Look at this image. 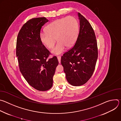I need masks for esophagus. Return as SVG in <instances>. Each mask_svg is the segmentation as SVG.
Returning a JSON list of instances; mask_svg holds the SVG:
<instances>
[{"label":"esophagus","mask_w":121,"mask_h":121,"mask_svg":"<svg viewBox=\"0 0 121 121\" xmlns=\"http://www.w3.org/2000/svg\"><path fill=\"white\" fill-rule=\"evenodd\" d=\"M57 59L58 60V62H59V63H61V56H58L57 57Z\"/></svg>","instance_id":"obj_1"}]
</instances>
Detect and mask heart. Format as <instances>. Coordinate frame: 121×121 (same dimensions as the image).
<instances>
[{"label":"heart","mask_w":121,"mask_h":121,"mask_svg":"<svg viewBox=\"0 0 121 121\" xmlns=\"http://www.w3.org/2000/svg\"><path fill=\"white\" fill-rule=\"evenodd\" d=\"M79 32V25L73 16H68L57 19L49 24L46 31L42 32L40 39L42 43L47 48H53V54L59 55L65 51L66 47L72 46L76 42Z\"/></svg>","instance_id":"1"}]
</instances>
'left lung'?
<instances>
[{
	"label": "left lung",
	"instance_id": "left-lung-1",
	"mask_svg": "<svg viewBox=\"0 0 121 121\" xmlns=\"http://www.w3.org/2000/svg\"><path fill=\"white\" fill-rule=\"evenodd\" d=\"M79 31L74 46L61 57L68 83L74 86H81L91 77L98 58L97 42L91 25L85 17L78 13Z\"/></svg>",
	"mask_w": 121,
	"mask_h": 121
}]
</instances>
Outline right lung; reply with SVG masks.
<instances>
[{
	"label": "right lung",
	"mask_w": 121,
	"mask_h": 121,
	"mask_svg": "<svg viewBox=\"0 0 121 121\" xmlns=\"http://www.w3.org/2000/svg\"><path fill=\"white\" fill-rule=\"evenodd\" d=\"M48 22L45 17L28 21L20 30L17 39L16 56L21 72L32 87L46 91L53 86V76L58 65L56 56L51 54L42 43V27Z\"/></svg>",
	"instance_id": "right-lung-1"
}]
</instances>
